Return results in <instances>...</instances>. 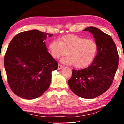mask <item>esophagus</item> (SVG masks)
I'll list each match as a JSON object with an SVG mask.
<instances>
[{
  "label": "esophagus",
  "instance_id": "1",
  "mask_svg": "<svg viewBox=\"0 0 124 124\" xmlns=\"http://www.w3.org/2000/svg\"><path fill=\"white\" fill-rule=\"evenodd\" d=\"M63 67H64L63 66H62V65L59 64H58V70H61V69L62 68H63Z\"/></svg>",
  "mask_w": 124,
  "mask_h": 124
}]
</instances>
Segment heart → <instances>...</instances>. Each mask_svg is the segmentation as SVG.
<instances>
[{
    "mask_svg": "<svg viewBox=\"0 0 124 124\" xmlns=\"http://www.w3.org/2000/svg\"><path fill=\"white\" fill-rule=\"evenodd\" d=\"M48 49L52 57L56 59L67 53L68 55L61 59L62 63L74 64L77 68H83L93 61L97 54L98 46L93 39L68 34L59 40L52 41Z\"/></svg>",
    "mask_w": 124,
    "mask_h": 124,
    "instance_id": "1",
    "label": "heart"
}]
</instances>
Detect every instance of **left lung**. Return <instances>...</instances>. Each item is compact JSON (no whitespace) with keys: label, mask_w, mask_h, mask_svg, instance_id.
<instances>
[{"label":"left lung","mask_w":124,"mask_h":124,"mask_svg":"<svg viewBox=\"0 0 124 124\" xmlns=\"http://www.w3.org/2000/svg\"><path fill=\"white\" fill-rule=\"evenodd\" d=\"M89 31L98 46L93 62L80 70H73L68 85L75 95L84 98H94L106 92L112 85L119 64V54L115 43L109 35L95 27Z\"/></svg>","instance_id":"obj_1"}]
</instances>
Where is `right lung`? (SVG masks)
<instances>
[{
    "mask_svg": "<svg viewBox=\"0 0 124 124\" xmlns=\"http://www.w3.org/2000/svg\"><path fill=\"white\" fill-rule=\"evenodd\" d=\"M52 35L34 29L18 33L10 41L4 67L9 86L17 96L33 100L49 87L51 73L58 68L45 43Z\"/></svg>",
    "mask_w": 124,
    "mask_h": 124,
    "instance_id": "obj_1",
    "label": "right lung"
}]
</instances>
